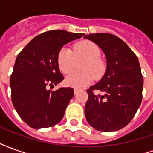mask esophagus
Listing matches in <instances>:
<instances>
[{"mask_svg": "<svg viewBox=\"0 0 153 153\" xmlns=\"http://www.w3.org/2000/svg\"><path fill=\"white\" fill-rule=\"evenodd\" d=\"M82 91H83V89H82V88H74V93H75V94L79 93V92H82Z\"/></svg>", "mask_w": 153, "mask_h": 153, "instance_id": "esophagus-1", "label": "esophagus"}]
</instances>
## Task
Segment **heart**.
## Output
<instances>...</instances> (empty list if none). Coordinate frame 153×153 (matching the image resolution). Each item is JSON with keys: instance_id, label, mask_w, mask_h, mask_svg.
Here are the masks:
<instances>
[{"instance_id": "heart-1", "label": "heart", "mask_w": 153, "mask_h": 153, "mask_svg": "<svg viewBox=\"0 0 153 153\" xmlns=\"http://www.w3.org/2000/svg\"><path fill=\"white\" fill-rule=\"evenodd\" d=\"M99 47L91 41H81L73 46V50L63 47L57 56L60 71L69 74L76 66L77 60L81 70L74 71L65 78L66 85L73 88H83L93 83L95 78L99 79L105 74L106 66L100 58Z\"/></svg>"}]
</instances>
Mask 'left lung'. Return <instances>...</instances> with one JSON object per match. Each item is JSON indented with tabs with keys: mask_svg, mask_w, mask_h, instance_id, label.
<instances>
[{
	"mask_svg": "<svg viewBox=\"0 0 153 153\" xmlns=\"http://www.w3.org/2000/svg\"><path fill=\"white\" fill-rule=\"evenodd\" d=\"M84 38L98 45L106 57L104 76L87 90L85 116L98 131H117L131 121L141 105L143 79L138 57L115 35L91 33Z\"/></svg>",
	"mask_w": 153,
	"mask_h": 153,
	"instance_id": "8db88e82",
	"label": "left lung"
}]
</instances>
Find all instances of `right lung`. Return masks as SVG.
I'll list each match as a JSON object with an SVG mask.
<instances>
[{
    "instance_id": "obj_1",
    "label": "right lung",
    "mask_w": 153,
    "mask_h": 153,
    "mask_svg": "<svg viewBox=\"0 0 153 153\" xmlns=\"http://www.w3.org/2000/svg\"><path fill=\"white\" fill-rule=\"evenodd\" d=\"M83 35L65 30L45 32L19 53L10 79L11 100L20 118L31 128L51 127L63 118L74 89L51 91L48 87L56 86L64 79L57 62L59 51Z\"/></svg>"
}]
</instances>
